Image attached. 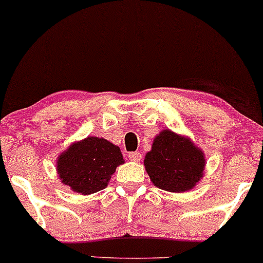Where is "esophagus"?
<instances>
[{
	"label": "esophagus",
	"mask_w": 263,
	"mask_h": 263,
	"mask_svg": "<svg viewBox=\"0 0 263 263\" xmlns=\"http://www.w3.org/2000/svg\"><path fill=\"white\" fill-rule=\"evenodd\" d=\"M128 157L133 162H139L140 159H142V154H140V152H132V153H129Z\"/></svg>",
	"instance_id": "esophagus-1"
}]
</instances>
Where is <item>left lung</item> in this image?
<instances>
[{
	"instance_id": "left-lung-1",
	"label": "left lung",
	"mask_w": 263,
	"mask_h": 263,
	"mask_svg": "<svg viewBox=\"0 0 263 263\" xmlns=\"http://www.w3.org/2000/svg\"><path fill=\"white\" fill-rule=\"evenodd\" d=\"M205 154L189 137L164 129L153 139L144 167L156 187L170 192L190 191L204 177Z\"/></svg>"
}]
</instances>
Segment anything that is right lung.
<instances>
[{
  "label": "right lung",
  "instance_id": "1",
  "mask_svg": "<svg viewBox=\"0 0 263 263\" xmlns=\"http://www.w3.org/2000/svg\"><path fill=\"white\" fill-rule=\"evenodd\" d=\"M118 145L99 137L73 142L57 158V173L62 183L81 195L104 190L116 167L124 164Z\"/></svg>",
  "mask_w": 263,
  "mask_h": 263
}]
</instances>
